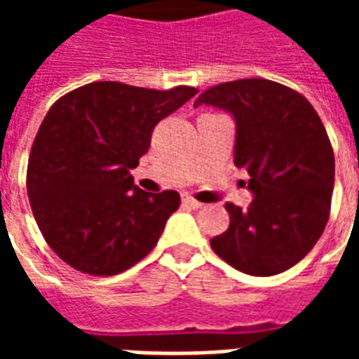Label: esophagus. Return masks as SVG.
Returning <instances> with one entry per match:
<instances>
[{
    "mask_svg": "<svg viewBox=\"0 0 359 359\" xmlns=\"http://www.w3.org/2000/svg\"><path fill=\"white\" fill-rule=\"evenodd\" d=\"M182 202H184V205H188V208H194V210H198V208H202L203 205L202 202L194 200L192 196H184V198H182Z\"/></svg>",
    "mask_w": 359,
    "mask_h": 359,
    "instance_id": "1",
    "label": "esophagus"
}]
</instances>
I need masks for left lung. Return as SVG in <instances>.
<instances>
[{
    "label": "left lung",
    "instance_id": "obj_1",
    "mask_svg": "<svg viewBox=\"0 0 359 359\" xmlns=\"http://www.w3.org/2000/svg\"><path fill=\"white\" fill-rule=\"evenodd\" d=\"M215 105L236 121L234 165L250 175L246 211L226 202L231 225L211 248L234 269L269 277L308 256L331 213L334 154L313 105L267 79L221 82L194 105Z\"/></svg>",
    "mask_w": 359,
    "mask_h": 359
}]
</instances>
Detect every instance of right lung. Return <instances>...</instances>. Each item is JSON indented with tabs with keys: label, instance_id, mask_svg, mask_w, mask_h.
<instances>
[{
	"label": "right lung",
	"instance_id": "1",
	"mask_svg": "<svg viewBox=\"0 0 359 359\" xmlns=\"http://www.w3.org/2000/svg\"><path fill=\"white\" fill-rule=\"evenodd\" d=\"M196 94L103 81L51 105L30 149L27 190L40 233L67 265L109 277L156 248L180 196L148 194L128 171L148 151L154 126Z\"/></svg>",
	"mask_w": 359,
	"mask_h": 359
}]
</instances>
